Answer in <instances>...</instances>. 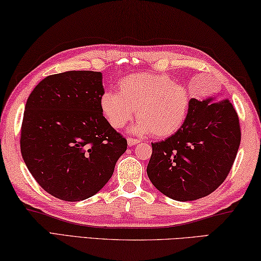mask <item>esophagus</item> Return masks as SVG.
<instances>
[{
  "instance_id": "esophagus-1",
  "label": "esophagus",
  "mask_w": 261,
  "mask_h": 261,
  "mask_svg": "<svg viewBox=\"0 0 261 261\" xmlns=\"http://www.w3.org/2000/svg\"><path fill=\"white\" fill-rule=\"evenodd\" d=\"M138 143H139V140H136V139H132V138L127 139V144H128V147H133V145L138 144Z\"/></svg>"
}]
</instances>
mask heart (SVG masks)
Here are the masks:
<instances>
[{"label":"heart","mask_w":261,"mask_h":261,"mask_svg":"<svg viewBox=\"0 0 261 261\" xmlns=\"http://www.w3.org/2000/svg\"><path fill=\"white\" fill-rule=\"evenodd\" d=\"M119 93L104 91L99 108L109 125L120 129L134 117L132 133L164 139L176 134L187 121L190 96L167 74L134 73L119 81Z\"/></svg>","instance_id":"b5f03b06"}]
</instances>
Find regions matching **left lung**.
I'll return each mask as SVG.
<instances>
[{
	"instance_id": "1",
	"label": "left lung",
	"mask_w": 261,
	"mask_h": 261,
	"mask_svg": "<svg viewBox=\"0 0 261 261\" xmlns=\"http://www.w3.org/2000/svg\"><path fill=\"white\" fill-rule=\"evenodd\" d=\"M212 100L191 98L184 127L151 143L149 179L174 200H195L213 193L234 164L241 142L239 116L228 99Z\"/></svg>"
}]
</instances>
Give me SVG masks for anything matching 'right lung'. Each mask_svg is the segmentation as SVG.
<instances>
[{
  "label": "right lung",
  "mask_w": 261,
  "mask_h": 261,
  "mask_svg": "<svg viewBox=\"0 0 261 261\" xmlns=\"http://www.w3.org/2000/svg\"><path fill=\"white\" fill-rule=\"evenodd\" d=\"M102 73L67 71L48 75L27 98L20 150L27 168L54 197L79 202L112 176L127 141L99 108Z\"/></svg>",
  "instance_id": "1"
}]
</instances>
